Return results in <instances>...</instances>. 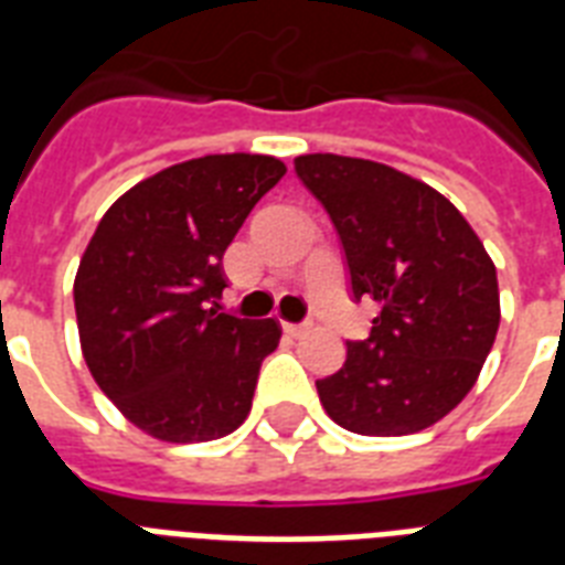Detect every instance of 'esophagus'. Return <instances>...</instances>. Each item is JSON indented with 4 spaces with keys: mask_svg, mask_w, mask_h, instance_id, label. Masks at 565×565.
<instances>
[{
    "mask_svg": "<svg viewBox=\"0 0 565 565\" xmlns=\"http://www.w3.org/2000/svg\"><path fill=\"white\" fill-rule=\"evenodd\" d=\"M308 322H284V331L290 337H301V334H308Z\"/></svg>",
    "mask_w": 565,
    "mask_h": 565,
    "instance_id": "1",
    "label": "esophagus"
}]
</instances>
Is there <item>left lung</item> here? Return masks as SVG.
Returning <instances> with one entry per match:
<instances>
[{
	"label": "left lung",
	"instance_id": "8db88e82",
	"mask_svg": "<svg viewBox=\"0 0 565 565\" xmlns=\"http://www.w3.org/2000/svg\"><path fill=\"white\" fill-rule=\"evenodd\" d=\"M296 175L334 222L349 292L377 301L366 340L317 381L337 425L402 437L463 402L499 331V281L463 213L446 195L343 154H301Z\"/></svg>",
	"mask_w": 565,
	"mask_h": 565
}]
</instances>
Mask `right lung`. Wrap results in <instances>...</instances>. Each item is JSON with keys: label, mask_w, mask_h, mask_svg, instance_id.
Listing matches in <instances>:
<instances>
[{"label": "right lung", "mask_w": 565, "mask_h": 565, "mask_svg": "<svg viewBox=\"0 0 565 565\" xmlns=\"http://www.w3.org/2000/svg\"><path fill=\"white\" fill-rule=\"evenodd\" d=\"M287 172L269 154H204L119 195L75 275V319L96 384L167 443L231 434L275 352V319L220 310L222 255Z\"/></svg>", "instance_id": "right-lung-1"}]
</instances>
